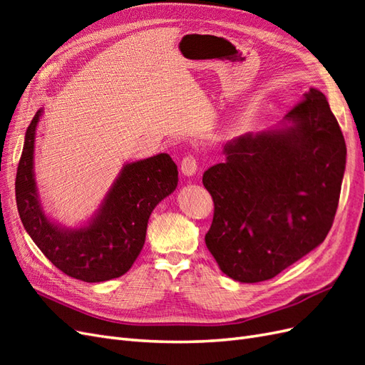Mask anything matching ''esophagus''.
<instances>
[{
	"label": "esophagus",
	"instance_id": "obj_1",
	"mask_svg": "<svg viewBox=\"0 0 365 365\" xmlns=\"http://www.w3.org/2000/svg\"><path fill=\"white\" fill-rule=\"evenodd\" d=\"M197 170V161L193 155H187L181 161V172L185 176H193Z\"/></svg>",
	"mask_w": 365,
	"mask_h": 365
}]
</instances>
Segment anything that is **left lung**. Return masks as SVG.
Wrapping results in <instances>:
<instances>
[{"instance_id": "1", "label": "left lung", "mask_w": 365, "mask_h": 365, "mask_svg": "<svg viewBox=\"0 0 365 365\" xmlns=\"http://www.w3.org/2000/svg\"><path fill=\"white\" fill-rule=\"evenodd\" d=\"M202 184L215 202L205 245L240 283L275 277L323 244L346 170V141L326 96L311 88L277 126L224 146Z\"/></svg>"}]
</instances>
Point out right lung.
Here are the masks:
<instances>
[{"label": "right lung", "instance_id": "obj_1", "mask_svg": "<svg viewBox=\"0 0 365 365\" xmlns=\"http://www.w3.org/2000/svg\"><path fill=\"white\" fill-rule=\"evenodd\" d=\"M43 109L33 117L16 172V205L29 236L54 267L77 280L98 283L130 269L146 240L150 213L178 185L168 153L126 163L94 215L79 227H63L42 207L35 178V138Z\"/></svg>", "mask_w": 365, "mask_h": 365}]
</instances>
